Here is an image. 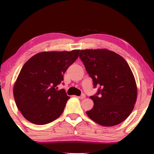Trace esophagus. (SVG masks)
<instances>
[{"label": "esophagus", "mask_w": 154, "mask_h": 154, "mask_svg": "<svg viewBox=\"0 0 154 154\" xmlns=\"http://www.w3.org/2000/svg\"><path fill=\"white\" fill-rule=\"evenodd\" d=\"M78 98L81 99V100H83V99H84V98H85V94H82L81 96L78 97Z\"/></svg>", "instance_id": "1"}]
</instances>
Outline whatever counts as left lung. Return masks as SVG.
<instances>
[{
  "label": "left lung",
  "mask_w": 154,
  "mask_h": 154,
  "mask_svg": "<svg viewBox=\"0 0 154 154\" xmlns=\"http://www.w3.org/2000/svg\"><path fill=\"white\" fill-rule=\"evenodd\" d=\"M80 58L98 88L90 97L94 106L86 111L90 119L106 127L116 125L129 116L137 96L134 75L127 62L106 49L81 50Z\"/></svg>",
  "instance_id": "obj_1"
}]
</instances>
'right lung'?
<instances>
[{
  "label": "right lung",
  "instance_id": "add662e5",
  "mask_svg": "<svg viewBox=\"0 0 154 154\" xmlns=\"http://www.w3.org/2000/svg\"><path fill=\"white\" fill-rule=\"evenodd\" d=\"M80 50L42 52L31 57L21 69L14 85L17 106L27 121L45 125L60 117L69 97L57 87L64 73L79 55Z\"/></svg>",
  "mask_w": 154,
  "mask_h": 154
}]
</instances>
